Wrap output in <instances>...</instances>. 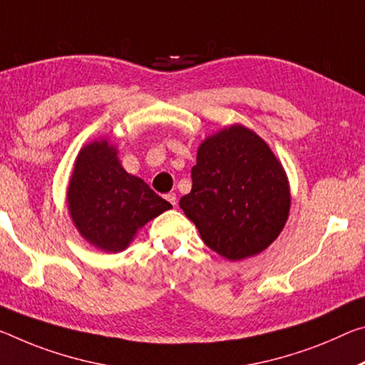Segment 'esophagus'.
<instances>
[{"label":"esophagus","instance_id":"1","mask_svg":"<svg viewBox=\"0 0 365 365\" xmlns=\"http://www.w3.org/2000/svg\"><path fill=\"white\" fill-rule=\"evenodd\" d=\"M165 200H167V201H169V203H170V205H173V206H175V205H177V195H175V193H173V192H170V193H167V195H165Z\"/></svg>","mask_w":365,"mask_h":365}]
</instances>
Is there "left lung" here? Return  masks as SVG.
Returning a JSON list of instances; mask_svg holds the SVG:
<instances>
[{"label": "left lung", "mask_w": 365, "mask_h": 365, "mask_svg": "<svg viewBox=\"0 0 365 365\" xmlns=\"http://www.w3.org/2000/svg\"><path fill=\"white\" fill-rule=\"evenodd\" d=\"M192 180L178 205L221 257L257 255L284 227L291 206L286 173L257 133L234 125L207 138Z\"/></svg>", "instance_id": "8db88e82"}]
</instances>
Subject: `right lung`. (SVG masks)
<instances>
[{"instance_id":"1","label":"right lung","mask_w":365,"mask_h":365,"mask_svg":"<svg viewBox=\"0 0 365 365\" xmlns=\"http://www.w3.org/2000/svg\"><path fill=\"white\" fill-rule=\"evenodd\" d=\"M69 212L86 240L103 252H121L136 230L172 205L146 182L125 172L108 141L81 149L68 188Z\"/></svg>"}]
</instances>
